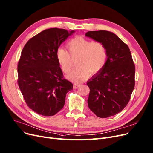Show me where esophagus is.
<instances>
[{"label":"esophagus","instance_id":"obj_1","mask_svg":"<svg viewBox=\"0 0 153 153\" xmlns=\"http://www.w3.org/2000/svg\"><path fill=\"white\" fill-rule=\"evenodd\" d=\"M80 86V84H77V83H74V85H73V88H75V89H76V88H78Z\"/></svg>","mask_w":153,"mask_h":153}]
</instances>
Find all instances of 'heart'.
<instances>
[{"label":"heart","instance_id":"heart-1","mask_svg":"<svg viewBox=\"0 0 153 153\" xmlns=\"http://www.w3.org/2000/svg\"><path fill=\"white\" fill-rule=\"evenodd\" d=\"M68 52L59 48L56 52V58L62 71L68 73L70 71L72 59L77 57V66L68 75V78L76 83H81L88 78L89 72L95 74L104 67L108 57V49L100 41H92L77 36L66 44Z\"/></svg>","mask_w":153,"mask_h":153}]
</instances>
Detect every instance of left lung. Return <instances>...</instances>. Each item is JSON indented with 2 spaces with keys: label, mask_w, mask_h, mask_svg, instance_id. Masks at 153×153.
<instances>
[{
  "label": "left lung",
  "mask_w": 153,
  "mask_h": 153,
  "mask_svg": "<svg viewBox=\"0 0 153 153\" xmlns=\"http://www.w3.org/2000/svg\"><path fill=\"white\" fill-rule=\"evenodd\" d=\"M85 36L102 42L108 49L106 65L87 83L88 108L97 117L108 118L122 111L128 103L135 87V65L128 46L114 33L89 31Z\"/></svg>",
  "instance_id": "8db88e82"
}]
</instances>
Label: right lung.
Masks as SVG:
<instances>
[{"instance_id":"obj_1","label":"right lung","mask_w":153,"mask_h":153,"mask_svg":"<svg viewBox=\"0 0 153 153\" xmlns=\"http://www.w3.org/2000/svg\"><path fill=\"white\" fill-rule=\"evenodd\" d=\"M75 32L49 28L30 39L24 46L18 64V83L27 106L45 117L63 108L73 84L64 78L56 58L60 45Z\"/></svg>"}]
</instances>
